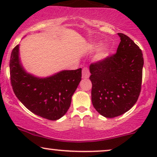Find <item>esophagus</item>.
<instances>
[{
    "instance_id": "1",
    "label": "esophagus",
    "mask_w": 157,
    "mask_h": 157,
    "mask_svg": "<svg viewBox=\"0 0 157 157\" xmlns=\"http://www.w3.org/2000/svg\"><path fill=\"white\" fill-rule=\"evenodd\" d=\"M90 76V73L88 68L85 67L82 71V77L83 79H88Z\"/></svg>"
}]
</instances>
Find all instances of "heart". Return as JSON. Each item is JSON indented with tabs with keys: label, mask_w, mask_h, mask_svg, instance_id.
<instances>
[{
	"label": "heart",
	"mask_w": 157,
	"mask_h": 157,
	"mask_svg": "<svg viewBox=\"0 0 157 157\" xmlns=\"http://www.w3.org/2000/svg\"><path fill=\"white\" fill-rule=\"evenodd\" d=\"M100 46V44H94L92 46H91V49L94 50L97 49L99 46ZM109 56V48L105 46H102L98 50V52H97L96 55H95L94 59L95 60L97 61V62H102V61L105 60L106 58H108Z\"/></svg>",
	"instance_id": "b5f03b06"
}]
</instances>
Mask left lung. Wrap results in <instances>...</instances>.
I'll list each match as a JSON object with an SVG mask.
<instances>
[{"instance_id":"8db88e82","label":"left lung","mask_w":157,"mask_h":157,"mask_svg":"<svg viewBox=\"0 0 157 157\" xmlns=\"http://www.w3.org/2000/svg\"><path fill=\"white\" fill-rule=\"evenodd\" d=\"M118 35L120 43L117 53L90 66L91 101L97 112L107 118L130 110L141 91L142 52L127 35Z\"/></svg>"}]
</instances>
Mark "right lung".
<instances>
[{
    "label": "right lung",
    "instance_id": "obj_1",
    "mask_svg": "<svg viewBox=\"0 0 157 157\" xmlns=\"http://www.w3.org/2000/svg\"><path fill=\"white\" fill-rule=\"evenodd\" d=\"M10 69L17 99L32 113L49 120H59L66 114L82 77V68L63 70L46 77L27 72L20 58L19 45L11 54Z\"/></svg>",
    "mask_w": 157,
    "mask_h": 157
}]
</instances>
